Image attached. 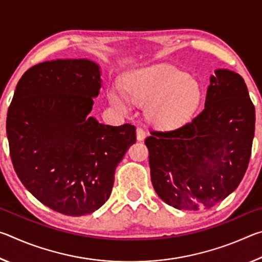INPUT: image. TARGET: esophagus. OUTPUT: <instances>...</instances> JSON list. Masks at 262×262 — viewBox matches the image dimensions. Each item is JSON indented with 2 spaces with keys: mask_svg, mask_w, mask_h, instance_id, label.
<instances>
[{
  "mask_svg": "<svg viewBox=\"0 0 262 262\" xmlns=\"http://www.w3.org/2000/svg\"><path fill=\"white\" fill-rule=\"evenodd\" d=\"M145 135H147V132H145V130L143 129V128L137 127V129H136V137H137V140H139V141L144 140Z\"/></svg>",
  "mask_w": 262,
  "mask_h": 262,
  "instance_id": "1",
  "label": "esophagus"
}]
</instances>
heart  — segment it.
I'll list each match as a JSON object with an SVG mask.
<instances>
[{
  "instance_id": "b5f03b06",
  "label": "heart",
  "mask_w": 262,
  "mask_h": 262,
  "mask_svg": "<svg viewBox=\"0 0 262 262\" xmlns=\"http://www.w3.org/2000/svg\"><path fill=\"white\" fill-rule=\"evenodd\" d=\"M108 99L115 108L128 112L132 103L145 105V114L159 126H176L192 117L200 106L202 89L194 78L167 64L133 70L123 90L111 89Z\"/></svg>"
}]
</instances>
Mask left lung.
Here are the masks:
<instances>
[{
	"instance_id": "left-lung-1",
	"label": "left lung",
	"mask_w": 262,
	"mask_h": 262,
	"mask_svg": "<svg viewBox=\"0 0 262 262\" xmlns=\"http://www.w3.org/2000/svg\"><path fill=\"white\" fill-rule=\"evenodd\" d=\"M255 110L241 75L219 69L205 108L173 130H151V183L167 205L185 210L216 206L241 184L254 137Z\"/></svg>"
}]
</instances>
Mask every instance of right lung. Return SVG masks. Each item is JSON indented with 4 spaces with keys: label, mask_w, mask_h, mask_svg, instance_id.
<instances>
[{
    "label": "right lung",
    "mask_w": 262,
    "mask_h": 262,
    "mask_svg": "<svg viewBox=\"0 0 262 262\" xmlns=\"http://www.w3.org/2000/svg\"><path fill=\"white\" fill-rule=\"evenodd\" d=\"M101 86L85 59L35 64L17 83L8 110L12 165L29 192L67 216L88 215L107 201L114 172L136 141L132 123L89 117Z\"/></svg>",
    "instance_id": "1"
}]
</instances>
